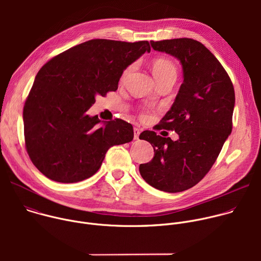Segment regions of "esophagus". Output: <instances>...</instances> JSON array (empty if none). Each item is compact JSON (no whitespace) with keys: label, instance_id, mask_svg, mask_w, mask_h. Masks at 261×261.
<instances>
[{"label":"esophagus","instance_id":"34e87169","mask_svg":"<svg viewBox=\"0 0 261 261\" xmlns=\"http://www.w3.org/2000/svg\"><path fill=\"white\" fill-rule=\"evenodd\" d=\"M133 131H134V139H138V138H139V134H140V132H141L140 129H138V128L135 127Z\"/></svg>","mask_w":261,"mask_h":261}]
</instances>
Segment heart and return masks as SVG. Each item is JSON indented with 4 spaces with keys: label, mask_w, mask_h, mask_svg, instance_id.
Returning <instances> with one entry per match:
<instances>
[{
    "label": "heart",
    "mask_w": 261,
    "mask_h": 261,
    "mask_svg": "<svg viewBox=\"0 0 261 261\" xmlns=\"http://www.w3.org/2000/svg\"><path fill=\"white\" fill-rule=\"evenodd\" d=\"M152 66H153L154 75L158 82H160L166 77H169V76L176 77V72H177L176 66L171 60H169L167 58H158V59L154 60ZM133 69H134V65H130L124 70V72L122 74V81H125L127 79L129 73Z\"/></svg>",
    "instance_id": "obj_1"
}]
</instances>
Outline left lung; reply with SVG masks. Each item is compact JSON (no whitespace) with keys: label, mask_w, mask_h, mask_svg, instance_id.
I'll return each instance as SVG.
<instances>
[{"label":"left lung","mask_w":261,"mask_h":261,"mask_svg":"<svg viewBox=\"0 0 261 261\" xmlns=\"http://www.w3.org/2000/svg\"><path fill=\"white\" fill-rule=\"evenodd\" d=\"M155 50L176 58L184 82L159 130H174L178 139L145 130L139 138L154 147V158L139 165L152 187L176 193L199 182L217 160L232 130L234 89L227 72L200 42L190 38L151 41Z\"/></svg>","instance_id":"8db88e82"}]
</instances>
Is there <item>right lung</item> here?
<instances>
[{"label": "right lung", "mask_w": 261, "mask_h": 261, "mask_svg": "<svg viewBox=\"0 0 261 261\" xmlns=\"http://www.w3.org/2000/svg\"><path fill=\"white\" fill-rule=\"evenodd\" d=\"M150 51L148 41L93 39L39 70L22 117L27 152L41 173L59 182L84 180L98 171L110 146L133 139L131 124L87 111L97 96L117 91L124 70Z\"/></svg>", "instance_id": "1"}]
</instances>
